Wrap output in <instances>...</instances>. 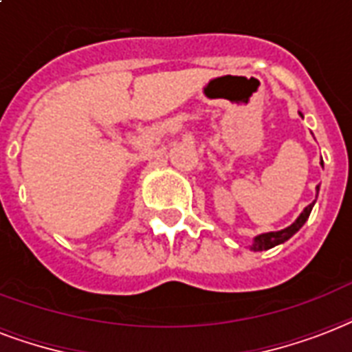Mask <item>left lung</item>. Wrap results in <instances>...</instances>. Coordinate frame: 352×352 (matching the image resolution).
Instances as JSON below:
<instances>
[{
	"label": "left lung",
	"instance_id": "obj_1",
	"mask_svg": "<svg viewBox=\"0 0 352 352\" xmlns=\"http://www.w3.org/2000/svg\"><path fill=\"white\" fill-rule=\"evenodd\" d=\"M321 165H323V162H321ZM316 190H320V185L316 187ZM312 207H314V204H310V206L305 207L303 213L299 214L298 220H296L294 224L288 226V228H285V230L270 231V233H263V235L255 236V239H253V244H252L253 252H263V250H270V248L277 246V244H283V242H287L288 239L294 235V233H298V231L303 228V224L307 222V219L310 217V211H312Z\"/></svg>",
	"mask_w": 352,
	"mask_h": 352
}]
</instances>
